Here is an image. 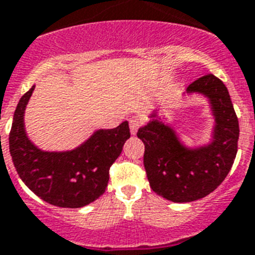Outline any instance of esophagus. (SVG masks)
<instances>
[{"label": "esophagus", "instance_id": "obj_1", "mask_svg": "<svg viewBox=\"0 0 255 255\" xmlns=\"http://www.w3.org/2000/svg\"><path fill=\"white\" fill-rule=\"evenodd\" d=\"M129 125H130V131H131L132 135H135L138 129L142 126V119L138 117V116H132L131 119L129 120Z\"/></svg>", "mask_w": 255, "mask_h": 255}]
</instances>
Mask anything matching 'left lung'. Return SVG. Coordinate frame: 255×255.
<instances>
[{
	"label": "left lung",
	"mask_w": 255,
	"mask_h": 255,
	"mask_svg": "<svg viewBox=\"0 0 255 255\" xmlns=\"http://www.w3.org/2000/svg\"><path fill=\"white\" fill-rule=\"evenodd\" d=\"M188 92H201L210 99L216 125L208 146L188 150L156 113L136 132L144 143L143 164L151 189L177 203L203 198L222 184L236 159L240 134L231 96L219 78L203 75L189 85Z\"/></svg>",
	"instance_id": "left-lung-1"
}]
</instances>
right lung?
<instances>
[{
    "mask_svg": "<svg viewBox=\"0 0 255 255\" xmlns=\"http://www.w3.org/2000/svg\"><path fill=\"white\" fill-rule=\"evenodd\" d=\"M35 86L16 105L9 148L19 177L37 197L58 207L78 208L96 201L108 186L109 169L130 138L129 123L115 129L98 130L73 151L44 152L29 142L23 115Z\"/></svg>",
    "mask_w": 255,
    "mask_h": 255,
    "instance_id": "add662e5",
    "label": "right lung"
}]
</instances>
